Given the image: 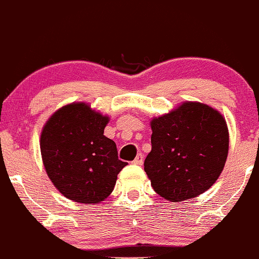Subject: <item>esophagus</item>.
Masks as SVG:
<instances>
[{"instance_id": "34e87169", "label": "esophagus", "mask_w": 259, "mask_h": 259, "mask_svg": "<svg viewBox=\"0 0 259 259\" xmlns=\"http://www.w3.org/2000/svg\"><path fill=\"white\" fill-rule=\"evenodd\" d=\"M143 162H144V156H143L142 154H138V155H137V157L135 158V161H133V163L142 165Z\"/></svg>"}]
</instances>
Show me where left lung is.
<instances>
[{
    "label": "left lung",
    "mask_w": 259,
    "mask_h": 259,
    "mask_svg": "<svg viewBox=\"0 0 259 259\" xmlns=\"http://www.w3.org/2000/svg\"><path fill=\"white\" fill-rule=\"evenodd\" d=\"M144 170L155 192L170 202L192 199L216 183L227 161L229 132L219 110L184 102L154 117Z\"/></svg>",
    "instance_id": "1"
}]
</instances>
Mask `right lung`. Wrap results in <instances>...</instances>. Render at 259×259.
<instances>
[{
    "label": "right lung",
    "instance_id": "right-lung-1",
    "mask_svg": "<svg viewBox=\"0 0 259 259\" xmlns=\"http://www.w3.org/2000/svg\"><path fill=\"white\" fill-rule=\"evenodd\" d=\"M109 116L85 102L57 109L40 133V154L54 186L68 199L98 204L113 192L117 174L127 165L116 144L104 136Z\"/></svg>",
    "mask_w": 259,
    "mask_h": 259
}]
</instances>
